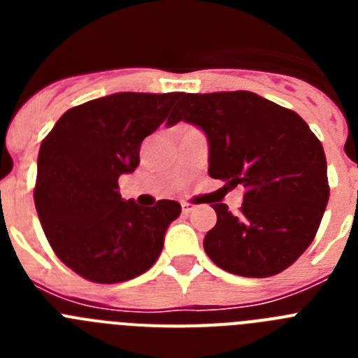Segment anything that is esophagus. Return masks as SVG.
Instances as JSON below:
<instances>
[{"mask_svg": "<svg viewBox=\"0 0 358 358\" xmlns=\"http://www.w3.org/2000/svg\"><path fill=\"white\" fill-rule=\"evenodd\" d=\"M181 206H182V213H185V215H189L192 211L195 210V208H197L195 204H192V202H182Z\"/></svg>", "mask_w": 358, "mask_h": 358, "instance_id": "1", "label": "esophagus"}]
</instances>
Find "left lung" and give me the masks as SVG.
Instances as JSON below:
<instances>
[{"label":"left lung","instance_id":"8db88e82","mask_svg":"<svg viewBox=\"0 0 358 358\" xmlns=\"http://www.w3.org/2000/svg\"><path fill=\"white\" fill-rule=\"evenodd\" d=\"M181 120L206 132L208 173L224 189L243 188L236 215L211 204L217 224L204 236L206 255L236 276L285 271L314 242L330 197L317 136L297 113L249 91L182 94L169 125Z\"/></svg>","mask_w":358,"mask_h":358}]
</instances>
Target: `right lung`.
Returning a JSON list of instances; mask_svg holds the SVG:
<instances>
[{
    "label": "right lung",
    "instance_id": "obj_1",
    "mask_svg": "<svg viewBox=\"0 0 358 358\" xmlns=\"http://www.w3.org/2000/svg\"><path fill=\"white\" fill-rule=\"evenodd\" d=\"M179 93H116L71 107L41 143L34 201L53 252L93 283H122L159 258L176 201L140 208L118 177L140 164L141 141L166 120Z\"/></svg>",
    "mask_w": 358,
    "mask_h": 358
}]
</instances>
